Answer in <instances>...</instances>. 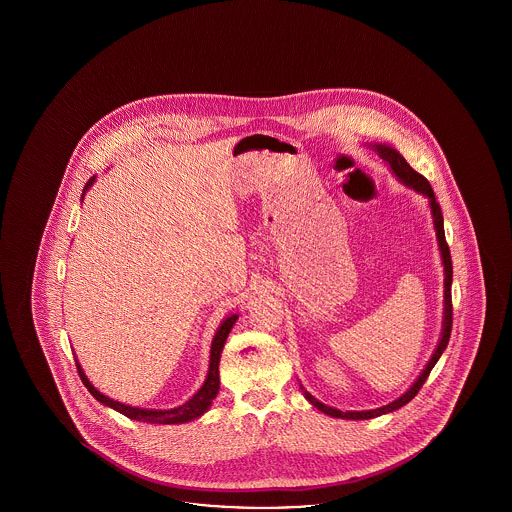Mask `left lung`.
Instances as JSON below:
<instances>
[{"label":"left lung","mask_w":512,"mask_h":512,"mask_svg":"<svg viewBox=\"0 0 512 512\" xmlns=\"http://www.w3.org/2000/svg\"><path fill=\"white\" fill-rule=\"evenodd\" d=\"M374 149L380 153V157L384 159V161H388L390 163L391 171L393 174L403 182V184H407V186H411L414 188L416 192H420V194L426 195L428 199H430V209H432V217H434V226H436V236H438V244L439 251H441V259H443V268H445V318H443V332H441V340L438 343V349L434 351V355H432V359H430V363L426 365V368L422 370V374L418 376V380L414 382L413 388H409V390L405 391L399 399H395L393 403L390 405H386V407H380V409H372V411H355V413H343V411H338V409H332V407H328V405H324V403H320L317 401L311 393H307V391H303V395L317 407L318 411H322L324 414H330V416H334V418H347V420H368V418H374V416H380V414L391 413V411H395V409H401L403 405H407L411 399H413L414 395L420 391V388L424 386V382L428 380V376H430V372H432V368L436 366L438 363L439 357H441V353L445 351V347H447V343H449V338H451V326H453V301H451V282H453V263H451V253H449V245H447V240H445V230H443V215H441V207H439L438 201H436V195H434V190H432V186H430V182L422 176V174H418V172L414 171L413 167L403 159V155H399V151H395L393 147L390 146H374Z\"/></svg>","instance_id":"8db88e82"}]
</instances>
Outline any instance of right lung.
I'll return each instance as SVG.
<instances>
[{
    "instance_id": "right-lung-1",
    "label": "right lung",
    "mask_w": 512,
    "mask_h": 512,
    "mask_svg": "<svg viewBox=\"0 0 512 512\" xmlns=\"http://www.w3.org/2000/svg\"><path fill=\"white\" fill-rule=\"evenodd\" d=\"M94 180H96V176H92V178L86 182L84 192L94 184ZM236 318H238L236 315L226 318V320L220 324V328L217 330L215 338H213V343H211V363H209V372H207L205 384L201 386V390L197 391L190 401H186L184 405H180V407H176V409H169V411H149V409H136V407H130V405H122L119 401H113V399L105 397L103 393H99V391L88 382V378L84 376L82 368L76 365L78 374H80V380H82V384L88 388V391L98 399L99 403H103V405H107V407L119 411V413L128 416V418H132V420H142V422H151V424H182V422H190V420H194L197 416H201V414L205 413V411L211 407V403H213V399L217 397V393H219L220 353H222L224 341L228 338V334H230V330H232Z\"/></svg>"
}]
</instances>
